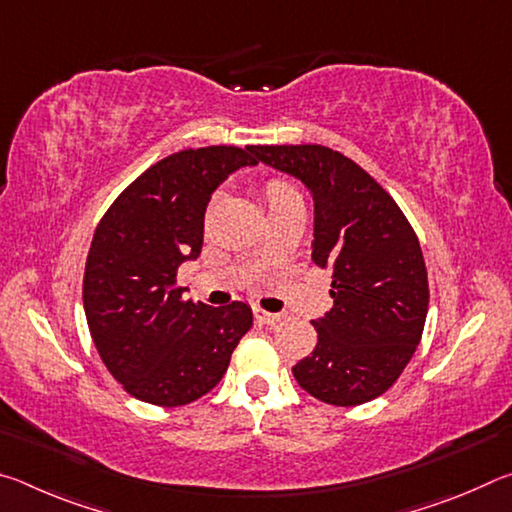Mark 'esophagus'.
Wrapping results in <instances>:
<instances>
[{"instance_id":"esophagus-1","label":"esophagus","mask_w":512,"mask_h":512,"mask_svg":"<svg viewBox=\"0 0 512 512\" xmlns=\"http://www.w3.org/2000/svg\"><path fill=\"white\" fill-rule=\"evenodd\" d=\"M253 314H255V318L259 320V323H266V325H275V323H280V320L284 318L282 314H271V311H266L262 307H255Z\"/></svg>"}]
</instances>
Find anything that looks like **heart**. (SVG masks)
Masks as SVG:
<instances>
[{"mask_svg":"<svg viewBox=\"0 0 512 512\" xmlns=\"http://www.w3.org/2000/svg\"><path fill=\"white\" fill-rule=\"evenodd\" d=\"M264 194H266V203H268V210L280 203H287L293 201V198H300L296 189H293L289 183H284V180H268L266 187H264Z\"/></svg>","mask_w":512,"mask_h":512,"instance_id":"b5f03b06","label":"heart"}]
</instances>
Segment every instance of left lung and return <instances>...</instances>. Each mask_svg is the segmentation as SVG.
I'll use <instances>...</instances> for the list:
<instances>
[{
  "label": "left lung",
  "mask_w": 512,
  "mask_h": 512,
  "mask_svg": "<svg viewBox=\"0 0 512 512\" xmlns=\"http://www.w3.org/2000/svg\"><path fill=\"white\" fill-rule=\"evenodd\" d=\"M250 151L309 189L311 259L332 271L334 307L311 320L318 343L293 366V377L334 406L375 400L402 375L427 320V266L411 223L391 194L339 151L320 144Z\"/></svg>",
  "instance_id": "8db88e82"
}]
</instances>
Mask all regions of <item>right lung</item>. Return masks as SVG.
I'll list each match as a JSON object with an SVG mask.
<instances>
[{
  "mask_svg": "<svg viewBox=\"0 0 512 512\" xmlns=\"http://www.w3.org/2000/svg\"><path fill=\"white\" fill-rule=\"evenodd\" d=\"M253 146L169 155L133 180L92 237L83 307L101 361L126 393L183 406L219 384L250 325L246 302L183 300L178 266L203 248L207 203L230 173L253 167Z\"/></svg>",
  "mask_w": 512,
  "mask_h": 512,
  "instance_id": "obj_1",
  "label": "right lung"
}]
</instances>
